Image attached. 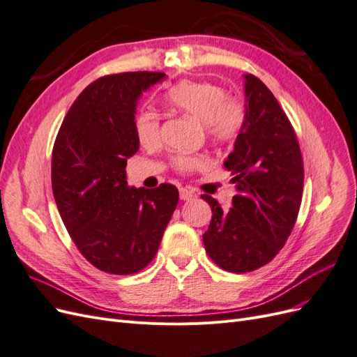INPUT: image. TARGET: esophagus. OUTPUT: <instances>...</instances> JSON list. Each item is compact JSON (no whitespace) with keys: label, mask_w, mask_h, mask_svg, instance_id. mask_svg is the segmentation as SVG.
I'll return each mask as SVG.
<instances>
[{"label":"esophagus","mask_w":357,"mask_h":357,"mask_svg":"<svg viewBox=\"0 0 357 357\" xmlns=\"http://www.w3.org/2000/svg\"><path fill=\"white\" fill-rule=\"evenodd\" d=\"M178 192H180V199H183V201H188V199H192L193 197H195V193H193L188 188H180Z\"/></svg>","instance_id":"esophagus-1"}]
</instances>
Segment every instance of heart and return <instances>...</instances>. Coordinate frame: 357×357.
<instances>
[{
	"instance_id": "heart-1",
	"label": "heart",
	"mask_w": 357,
	"mask_h": 357,
	"mask_svg": "<svg viewBox=\"0 0 357 357\" xmlns=\"http://www.w3.org/2000/svg\"><path fill=\"white\" fill-rule=\"evenodd\" d=\"M167 102L186 116L205 125L208 137L218 143H234L247 123L245 104L228 96L223 86L204 80H181L167 93ZM134 131L143 147H156L160 143L159 117L150 112H139L134 119ZM204 164L202 158L180 155L174 165L189 172Z\"/></svg>"
}]
</instances>
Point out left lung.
<instances>
[{"mask_svg": "<svg viewBox=\"0 0 357 357\" xmlns=\"http://www.w3.org/2000/svg\"><path fill=\"white\" fill-rule=\"evenodd\" d=\"M247 123L225 160L236 195L223 211L219 202L201 195L211 207L202 235L205 252L225 271L243 274L271 262L294 229L304 188V162L296 134L273 92L245 74Z\"/></svg>", "mask_w": 357, "mask_h": 357, "instance_id": "left-lung-1", "label": "left lung"}]
</instances>
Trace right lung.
<instances>
[{
    "mask_svg": "<svg viewBox=\"0 0 357 357\" xmlns=\"http://www.w3.org/2000/svg\"><path fill=\"white\" fill-rule=\"evenodd\" d=\"M164 73L135 71L92 82L71 105L52 152V189L63 225L100 271L128 275L155 257L178 202L169 183L129 188L126 159L139 147L137 100Z\"/></svg>",
    "mask_w": 357,
    "mask_h": 357,
    "instance_id": "right-lung-1",
    "label": "right lung"
}]
</instances>
